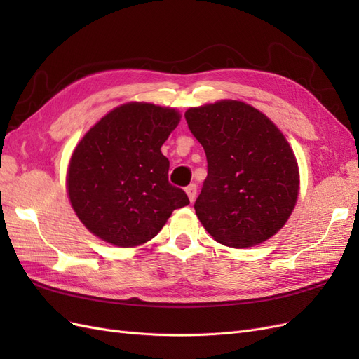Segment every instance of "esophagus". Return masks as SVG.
I'll return each mask as SVG.
<instances>
[{
	"label": "esophagus",
	"mask_w": 359,
	"mask_h": 359,
	"mask_svg": "<svg viewBox=\"0 0 359 359\" xmlns=\"http://www.w3.org/2000/svg\"><path fill=\"white\" fill-rule=\"evenodd\" d=\"M186 193H187V196H189L190 202H193L194 199H196V193H198L196 184H190L189 187H186Z\"/></svg>",
	"instance_id": "esophagus-1"
}]
</instances>
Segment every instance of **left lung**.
<instances>
[{
	"instance_id": "1",
	"label": "left lung",
	"mask_w": 359,
	"mask_h": 359,
	"mask_svg": "<svg viewBox=\"0 0 359 359\" xmlns=\"http://www.w3.org/2000/svg\"><path fill=\"white\" fill-rule=\"evenodd\" d=\"M184 116L208 161L194 202L198 219L227 247L266 241L285 226L298 198L297 158L283 133L236 100L191 107Z\"/></svg>"
}]
</instances>
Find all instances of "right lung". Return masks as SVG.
I'll return each mask as SVG.
<instances>
[{
	"instance_id": "right-lung-1",
	"label": "right lung",
	"mask_w": 359,
	"mask_h": 359,
	"mask_svg": "<svg viewBox=\"0 0 359 359\" xmlns=\"http://www.w3.org/2000/svg\"><path fill=\"white\" fill-rule=\"evenodd\" d=\"M180 114L149 103L115 107L73 151L67 190L86 229L118 247L154 238L173 210L190 203L168 180L169 160L161 145Z\"/></svg>"
}]
</instances>
